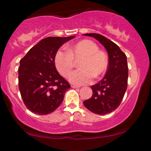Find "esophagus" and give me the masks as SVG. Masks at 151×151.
<instances>
[{"instance_id":"obj_1","label":"esophagus","mask_w":151,"mask_h":151,"mask_svg":"<svg viewBox=\"0 0 151 151\" xmlns=\"http://www.w3.org/2000/svg\"><path fill=\"white\" fill-rule=\"evenodd\" d=\"M71 86H72V88H74V89H76V88H79V87H80V86H79L74 85V84H71Z\"/></svg>"}]
</instances>
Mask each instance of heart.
I'll list each match as a JSON object with an SVG mask.
<instances>
[{"mask_svg": "<svg viewBox=\"0 0 151 151\" xmlns=\"http://www.w3.org/2000/svg\"><path fill=\"white\" fill-rule=\"evenodd\" d=\"M79 69L74 71L70 80L77 85L89 84L93 77H99L106 72L109 67L108 57L97 45L89 40H82L74 43L67 50H58L55 55V65L63 77H67L74 68V60L80 59Z\"/></svg>", "mask_w": 151, "mask_h": 151, "instance_id": "b5f03b06", "label": "heart"}]
</instances>
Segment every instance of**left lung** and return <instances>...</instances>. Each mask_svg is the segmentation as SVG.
<instances>
[{"label":"left lung","mask_w":151,"mask_h":151,"mask_svg":"<svg viewBox=\"0 0 151 151\" xmlns=\"http://www.w3.org/2000/svg\"><path fill=\"white\" fill-rule=\"evenodd\" d=\"M99 41L109 54V67L105 77L98 84L91 86L93 94L84 101L90 111L104 115L114 111L122 101L128 86L127 59L116 44L97 33H87Z\"/></svg>","instance_id":"left-lung-1"}]
</instances>
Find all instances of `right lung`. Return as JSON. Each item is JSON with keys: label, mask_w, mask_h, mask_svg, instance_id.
<instances>
[{"label": "right lung", "mask_w": 151, "mask_h": 151, "mask_svg": "<svg viewBox=\"0 0 151 151\" xmlns=\"http://www.w3.org/2000/svg\"><path fill=\"white\" fill-rule=\"evenodd\" d=\"M74 37L45 38L20 60L19 89L23 103L32 113L47 115L55 111L63 101L70 84L58 73L54 59L59 48Z\"/></svg>", "instance_id": "1"}]
</instances>
